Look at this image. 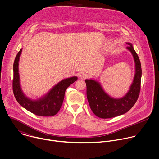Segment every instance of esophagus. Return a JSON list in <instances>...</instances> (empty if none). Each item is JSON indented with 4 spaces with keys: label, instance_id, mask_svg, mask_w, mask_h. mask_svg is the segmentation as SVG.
Wrapping results in <instances>:
<instances>
[{
    "label": "esophagus",
    "instance_id": "1",
    "mask_svg": "<svg viewBox=\"0 0 159 159\" xmlns=\"http://www.w3.org/2000/svg\"><path fill=\"white\" fill-rule=\"evenodd\" d=\"M87 77H88V75H87L86 73L82 72V73H81V74H80V78L81 79H82V80L85 79Z\"/></svg>",
    "mask_w": 159,
    "mask_h": 159
}]
</instances>
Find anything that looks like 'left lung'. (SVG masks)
<instances>
[{"instance_id":"left-lung-1","label":"left lung","mask_w":159,"mask_h":159,"mask_svg":"<svg viewBox=\"0 0 159 159\" xmlns=\"http://www.w3.org/2000/svg\"><path fill=\"white\" fill-rule=\"evenodd\" d=\"M126 43L129 45L126 48L134 57L135 74L129 90L124 96L120 98L112 97L105 91L99 80L93 79L85 80L90 107L98 117L109 119L124 114L134 106L139 97L142 77L141 64L133 45L130 42Z\"/></svg>"}]
</instances>
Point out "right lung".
<instances>
[{
  "mask_svg": "<svg viewBox=\"0 0 159 159\" xmlns=\"http://www.w3.org/2000/svg\"><path fill=\"white\" fill-rule=\"evenodd\" d=\"M22 48L16 57L14 66L13 91L18 103L28 111L39 116L49 117L56 115L60 110L64 101L65 92L67 87L77 80V76L64 79L52 87L43 96L32 99L23 92L19 74V62Z\"/></svg>",
  "mask_w": 159,
  "mask_h": 159,
  "instance_id": "right-lung-1",
  "label": "right lung"
}]
</instances>
